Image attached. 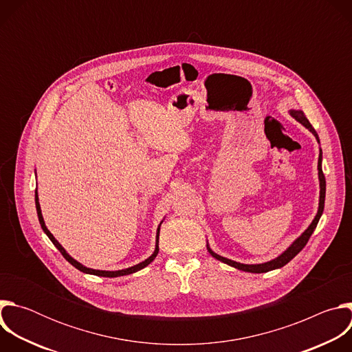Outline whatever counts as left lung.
Returning <instances> with one entry per match:
<instances>
[{"label":"left lung","mask_w":352,"mask_h":352,"mask_svg":"<svg viewBox=\"0 0 352 352\" xmlns=\"http://www.w3.org/2000/svg\"><path fill=\"white\" fill-rule=\"evenodd\" d=\"M289 114H291L298 122H300L305 128H308V129L316 136V139H318V142H319V136H318L316 131L314 129V126L311 125V122L308 121V118L305 117V114H304L302 111H294V110H291ZM318 170H319V181H320V199H319V210H318V214H316L315 220L312 221V224L308 227V230H305V232H304L302 235H300L298 239H295V241L292 242V245L285 250L284 254H281L278 258H276V259H273V261H270V262L262 263V265H243V263H238V262L230 261V259H227V258H223V256L214 254L213 250L209 248V245H208L209 254H210L213 258H216L217 261L223 262V263H227V265H230V266H232V267H235V269H238V270H243V272H249V273H266V272H270V270L280 269V267L285 266V265H287L291 259H294V258L300 252V250L304 249V246L308 243L311 235L314 234V231H315V228H316V226H318V223H319V219H320V216H322V213H323V209H324L326 179H324V174H323V171H322V150H320V155H319Z\"/></svg>","instance_id":"obj_1"}]
</instances>
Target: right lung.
<instances>
[{
	"label": "right lung",
	"instance_id": "obj_1",
	"mask_svg": "<svg viewBox=\"0 0 352 352\" xmlns=\"http://www.w3.org/2000/svg\"><path fill=\"white\" fill-rule=\"evenodd\" d=\"M34 202H36V210H37V217H38V221H40V226H41V228H43V231L47 234V236L52 239V242L56 245V248L60 250L61 252V255L72 265V266H75L78 270H80V272H83V273H87V274H94V276H102V277H120V276H126V274H132V273H135V272H138V270H140V269H143V267H146L147 265H150L152 263L153 261H155V258L157 256V254H159V234H160V226H159V228H157V235H156V249H155V252H153V255L150 256V258H147L146 261H143L142 263H139V265H135V266H132V267H128V269H124V270H117V272H104V270H94V269H89V267H85L83 265H80L79 262H76L75 259H72L67 252H65V249L60 245V242L53 236V234L50 232L48 230H47V227H45V224H44V220H43V216H41V210H40V204H38V196H37V190L34 192Z\"/></svg>",
	"mask_w": 352,
	"mask_h": 352
}]
</instances>
